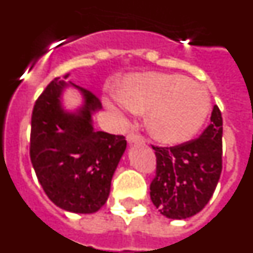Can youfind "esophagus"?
Returning a JSON list of instances; mask_svg holds the SVG:
<instances>
[{
    "label": "esophagus",
    "mask_w": 253,
    "mask_h": 253,
    "mask_svg": "<svg viewBox=\"0 0 253 253\" xmlns=\"http://www.w3.org/2000/svg\"><path fill=\"white\" fill-rule=\"evenodd\" d=\"M126 140H128L129 144H133V143H142L143 142V138L140 135H137V134H128L126 135Z\"/></svg>",
    "instance_id": "34e87169"
}]
</instances>
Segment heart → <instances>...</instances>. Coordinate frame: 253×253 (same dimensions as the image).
<instances>
[{"instance_id":"1","label":"heart","mask_w":253,"mask_h":253,"mask_svg":"<svg viewBox=\"0 0 253 253\" xmlns=\"http://www.w3.org/2000/svg\"><path fill=\"white\" fill-rule=\"evenodd\" d=\"M105 105L119 118L146 111L149 134L163 144H178L194 137L208 118L207 87L181 75L137 73L123 80L119 95Z\"/></svg>"}]
</instances>
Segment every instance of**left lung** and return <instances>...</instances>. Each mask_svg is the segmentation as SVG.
<instances>
[{
  "instance_id": "1",
  "label": "left lung",
  "mask_w": 253,
  "mask_h": 253,
  "mask_svg": "<svg viewBox=\"0 0 253 253\" xmlns=\"http://www.w3.org/2000/svg\"><path fill=\"white\" fill-rule=\"evenodd\" d=\"M222 114L214 106L199 138L169 148L153 146L157 169L151 200L162 215L186 219L208 204L222 173Z\"/></svg>"
}]
</instances>
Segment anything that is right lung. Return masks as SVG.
Here are the masks:
<instances>
[{"label": "right lung", "mask_w": 253, "mask_h": 253, "mask_svg": "<svg viewBox=\"0 0 253 253\" xmlns=\"http://www.w3.org/2000/svg\"><path fill=\"white\" fill-rule=\"evenodd\" d=\"M54 78L34 105L31 115L30 160L40 185L60 209L95 213L106 203L111 180L126 149L123 135L96 131L92 115L101 102L91 91ZM72 86L83 105L66 111L63 92Z\"/></svg>", "instance_id": "right-lung-1"}]
</instances>
